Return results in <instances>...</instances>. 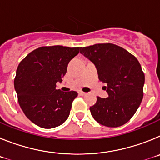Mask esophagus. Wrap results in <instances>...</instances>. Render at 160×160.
I'll return each mask as SVG.
<instances>
[{
  "label": "esophagus",
  "mask_w": 160,
  "mask_h": 160,
  "mask_svg": "<svg viewBox=\"0 0 160 160\" xmlns=\"http://www.w3.org/2000/svg\"><path fill=\"white\" fill-rule=\"evenodd\" d=\"M79 94H80V95H86V94H87V93L86 92H83V91H79Z\"/></svg>",
  "instance_id": "esophagus-1"
}]
</instances>
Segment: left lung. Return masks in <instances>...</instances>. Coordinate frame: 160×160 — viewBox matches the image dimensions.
<instances>
[{
  "mask_svg": "<svg viewBox=\"0 0 160 160\" xmlns=\"http://www.w3.org/2000/svg\"><path fill=\"white\" fill-rule=\"evenodd\" d=\"M91 61L108 97H97L90 107L93 118L109 128H118L132 118L142 102L145 76L136 58L123 48L111 43L80 48Z\"/></svg>",
  "mask_w": 160,
  "mask_h": 160,
  "instance_id": "obj_1",
  "label": "left lung"
}]
</instances>
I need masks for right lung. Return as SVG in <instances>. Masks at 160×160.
Returning <instances> with one entry per match:
<instances>
[{
	"label": "right lung",
	"mask_w": 160,
	"mask_h": 160,
	"mask_svg": "<svg viewBox=\"0 0 160 160\" xmlns=\"http://www.w3.org/2000/svg\"><path fill=\"white\" fill-rule=\"evenodd\" d=\"M79 50L80 47L43 46L18 65L14 79L18 102L25 116L38 127L56 128L70 115L78 93L56 90V83L62 82L68 63Z\"/></svg>",
	"instance_id": "obj_1"
}]
</instances>
